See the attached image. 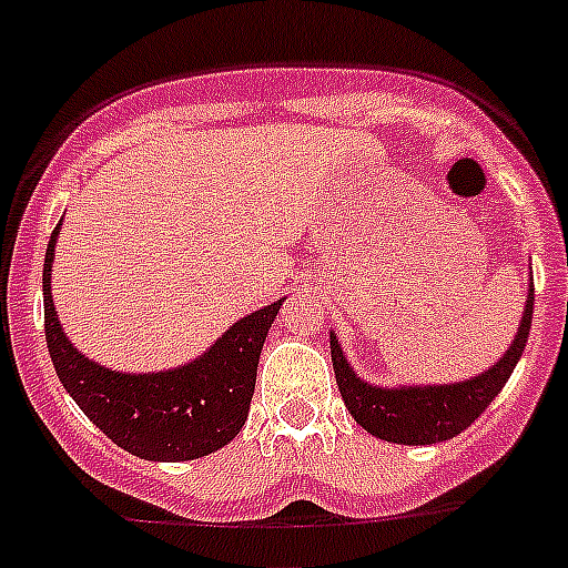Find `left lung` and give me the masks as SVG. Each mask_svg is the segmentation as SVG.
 Wrapping results in <instances>:
<instances>
[{
    "instance_id": "8db88e82",
    "label": "left lung",
    "mask_w": 568,
    "mask_h": 568,
    "mask_svg": "<svg viewBox=\"0 0 568 568\" xmlns=\"http://www.w3.org/2000/svg\"><path fill=\"white\" fill-rule=\"evenodd\" d=\"M532 304H536V290L530 281L521 323H518L510 348L483 374L463 382H446V385L390 387L365 382L351 368L337 334L332 332L328 339H332L334 376H337L345 407L362 429L379 440L402 443V446H432V443L452 440L488 409V404L499 396L505 382L510 379L516 362L521 359L527 337H530Z\"/></svg>"
}]
</instances>
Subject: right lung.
Returning a JSON list of instances; mask_svg holds the SVG:
<instances>
[{"label": "right lung", "mask_w": 568, "mask_h": 568, "mask_svg": "<svg viewBox=\"0 0 568 568\" xmlns=\"http://www.w3.org/2000/svg\"><path fill=\"white\" fill-rule=\"evenodd\" d=\"M61 223L44 256V332L52 365L80 409L119 449L142 460H197L240 435L251 409L262 345L284 298L240 317L192 362L125 374L80 354L52 304V264Z\"/></svg>", "instance_id": "add662e5"}]
</instances>
